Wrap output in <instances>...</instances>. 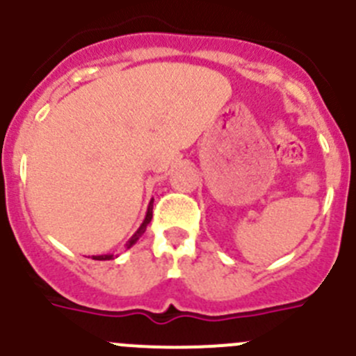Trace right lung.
<instances>
[{
	"instance_id": "1",
	"label": "right lung",
	"mask_w": 356,
	"mask_h": 356,
	"mask_svg": "<svg viewBox=\"0 0 356 356\" xmlns=\"http://www.w3.org/2000/svg\"><path fill=\"white\" fill-rule=\"evenodd\" d=\"M152 202H154V200H151V202H149L147 214H145L144 223H142V225H140V228H138V230L135 232V234H133V237L129 238V241H128V244H126V248H131V245L135 244V242H137L138 238L142 237V235H144L145 228H147V225L151 223V219H152ZM112 258H114V254H99V257H92V260H112Z\"/></svg>"
}]
</instances>
